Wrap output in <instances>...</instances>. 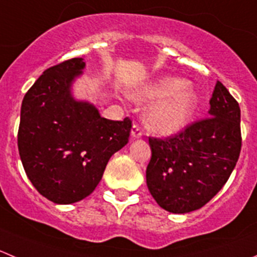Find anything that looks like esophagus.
I'll return each mask as SVG.
<instances>
[{
    "instance_id": "obj_1",
    "label": "esophagus",
    "mask_w": 257,
    "mask_h": 257,
    "mask_svg": "<svg viewBox=\"0 0 257 257\" xmlns=\"http://www.w3.org/2000/svg\"><path fill=\"white\" fill-rule=\"evenodd\" d=\"M143 134H144V130L143 128H141V126L139 123H135L133 126V128H131V136H133V138H141V136H143Z\"/></svg>"
}]
</instances>
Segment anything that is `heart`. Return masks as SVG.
<instances>
[{"mask_svg":"<svg viewBox=\"0 0 257 257\" xmlns=\"http://www.w3.org/2000/svg\"><path fill=\"white\" fill-rule=\"evenodd\" d=\"M139 98L158 99L146 112V122L159 134L182 130L192 119L198 106V96L187 85V80L164 77L146 85Z\"/></svg>","mask_w":257,"mask_h":257,"instance_id":"b5f03b06","label":"heart"}]
</instances>
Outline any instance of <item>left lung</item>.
Listing matches in <instances>:
<instances>
[{"instance_id":"1","label":"left lung","mask_w":257,"mask_h":257,"mask_svg":"<svg viewBox=\"0 0 257 257\" xmlns=\"http://www.w3.org/2000/svg\"><path fill=\"white\" fill-rule=\"evenodd\" d=\"M209 116L167 138H151L146 183L156 203L172 213L207 204L228 180L242 145L238 102L217 80Z\"/></svg>"}]
</instances>
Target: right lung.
<instances>
[{"mask_svg":"<svg viewBox=\"0 0 257 257\" xmlns=\"http://www.w3.org/2000/svg\"><path fill=\"white\" fill-rule=\"evenodd\" d=\"M82 58L48 68L21 104L17 146L26 175L41 195L58 204L88 197L109 158L128 143L133 121H111L96 107L77 102L69 87Z\"/></svg>","mask_w":257,"mask_h":257,"instance_id":"add662e5","label":"right lung"}]
</instances>
